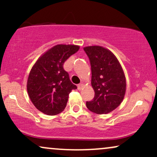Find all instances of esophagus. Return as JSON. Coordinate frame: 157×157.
<instances>
[{
  "label": "esophagus",
  "instance_id": "1",
  "mask_svg": "<svg viewBox=\"0 0 157 157\" xmlns=\"http://www.w3.org/2000/svg\"><path fill=\"white\" fill-rule=\"evenodd\" d=\"M83 86H84L83 84H82V83L79 84L78 86H77V89H78L79 91H80V90L82 89V88H83Z\"/></svg>",
  "mask_w": 157,
  "mask_h": 157
}]
</instances>
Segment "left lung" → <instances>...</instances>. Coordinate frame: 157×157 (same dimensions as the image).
<instances>
[{"label":"left lung","mask_w":157,"mask_h":157,"mask_svg":"<svg viewBox=\"0 0 157 157\" xmlns=\"http://www.w3.org/2000/svg\"><path fill=\"white\" fill-rule=\"evenodd\" d=\"M91 68V86L94 97L86 106L97 114L111 112L125 97L126 80L117 58L111 51L100 46L83 48Z\"/></svg>","instance_id":"obj_1"}]
</instances>
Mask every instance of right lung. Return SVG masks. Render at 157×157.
<instances>
[{"mask_svg":"<svg viewBox=\"0 0 157 157\" xmlns=\"http://www.w3.org/2000/svg\"><path fill=\"white\" fill-rule=\"evenodd\" d=\"M80 46L59 44L36 61L27 80V91L36 109L45 114H58L66 108L68 94L77 86L71 82L63 63Z\"/></svg>","mask_w":157,"mask_h":157,"instance_id":"right-lung-1","label":"right lung"}]
</instances>
